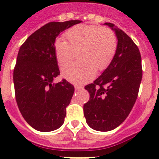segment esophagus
<instances>
[{
  "label": "esophagus",
  "instance_id": "34e87169",
  "mask_svg": "<svg viewBox=\"0 0 159 159\" xmlns=\"http://www.w3.org/2000/svg\"><path fill=\"white\" fill-rule=\"evenodd\" d=\"M75 91H79V90L81 89V87L78 86V85H75Z\"/></svg>",
  "mask_w": 159,
  "mask_h": 159
}]
</instances>
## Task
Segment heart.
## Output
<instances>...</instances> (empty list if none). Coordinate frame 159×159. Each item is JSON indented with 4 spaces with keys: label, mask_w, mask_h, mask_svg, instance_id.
<instances>
[{
    "label": "heart",
    "mask_w": 159,
    "mask_h": 159,
    "mask_svg": "<svg viewBox=\"0 0 159 159\" xmlns=\"http://www.w3.org/2000/svg\"><path fill=\"white\" fill-rule=\"evenodd\" d=\"M66 41H55V56L60 66L71 61L75 52H79L81 61L67 64L62 68L64 78L75 84L91 81L96 70L106 69L115 56L117 38L111 29L100 26L79 24L73 26L64 34Z\"/></svg>",
    "instance_id": "obj_1"
}]
</instances>
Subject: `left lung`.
<instances>
[{
  "instance_id": "left-lung-1",
  "label": "left lung",
  "mask_w": 159,
  "mask_h": 159,
  "mask_svg": "<svg viewBox=\"0 0 159 159\" xmlns=\"http://www.w3.org/2000/svg\"><path fill=\"white\" fill-rule=\"evenodd\" d=\"M118 39L115 56L93 83L84 89L90 94L84 115L93 129H115L125 120L137 98L142 79L141 56L137 46L123 30L111 23Z\"/></svg>"
}]
</instances>
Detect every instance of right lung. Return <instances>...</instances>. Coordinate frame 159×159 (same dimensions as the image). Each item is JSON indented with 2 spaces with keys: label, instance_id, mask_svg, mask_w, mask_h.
Returning a JSON list of instances; mask_svg holds the SVG:
<instances>
[{
  "label": "right lung",
  "instance_id": "1",
  "mask_svg": "<svg viewBox=\"0 0 159 159\" xmlns=\"http://www.w3.org/2000/svg\"><path fill=\"white\" fill-rule=\"evenodd\" d=\"M81 20L51 22L30 35L19 50L13 72L16 100L26 122L41 132L62 126L75 88L59 75L54 44L61 32Z\"/></svg>",
  "mask_w": 159,
  "mask_h": 159
}]
</instances>
